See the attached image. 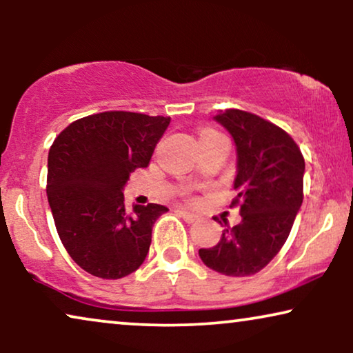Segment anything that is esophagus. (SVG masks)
<instances>
[{"mask_svg":"<svg viewBox=\"0 0 353 353\" xmlns=\"http://www.w3.org/2000/svg\"><path fill=\"white\" fill-rule=\"evenodd\" d=\"M178 214L181 215V219L186 221V223H194V221H197V215L191 214V212H188L186 209H178Z\"/></svg>","mask_w":353,"mask_h":353,"instance_id":"1","label":"esophagus"}]
</instances>
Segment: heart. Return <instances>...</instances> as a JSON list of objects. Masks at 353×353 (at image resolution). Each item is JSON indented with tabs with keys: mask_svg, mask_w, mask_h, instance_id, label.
<instances>
[{
	"mask_svg": "<svg viewBox=\"0 0 353 353\" xmlns=\"http://www.w3.org/2000/svg\"><path fill=\"white\" fill-rule=\"evenodd\" d=\"M212 133H215L214 130H209V128L201 130V133H199V139H201V138H204V137H207V134H212Z\"/></svg>",
	"mask_w": 353,
	"mask_h": 353,
	"instance_id": "1",
	"label": "heart"
}]
</instances>
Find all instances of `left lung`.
I'll return each instance as SVG.
<instances>
[{
  "mask_svg": "<svg viewBox=\"0 0 353 353\" xmlns=\"http://www.w3.org/2000/svg\"><path fill=\"white\" fill-rule=\"evenodd\" d=\"M236 144V197L241 221L219 244L199 249L204 265L226 276H250L267 267L286 243L303 199L305 161L283 128L239 109L215 115Z\"/></svg>",
  "mask_w": 353,
  "mask_h": 353,
  "instance_id": "1",
  "label": "left lung"
}]
</instances>
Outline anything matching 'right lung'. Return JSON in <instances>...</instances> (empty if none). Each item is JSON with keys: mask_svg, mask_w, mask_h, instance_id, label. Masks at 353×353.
Returning <instances> with one entry per match:
<instances>
[{"mask_svg": "<svg viewBox=\"0 0 353 353\" xmlns=\"http://www.w3.org/2000/svg\"><path fill=\"white\" fill-rule=\"evenodd\" d=\"M170 117L110 110L72 122L48 154L46 194L57 234L72 260L93 276L137 272L165 205L127 209L130 173L146 168Z\"/></svg>", "mask_w": 353, "mask_h": 353, "instance_id": "obj_1", "label": "right lung"}]
</instances>
